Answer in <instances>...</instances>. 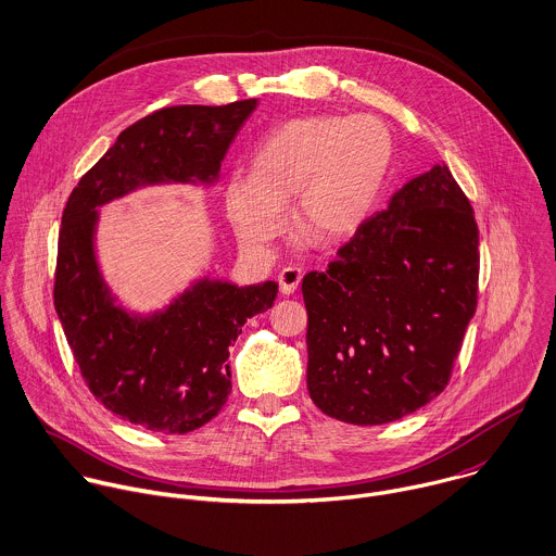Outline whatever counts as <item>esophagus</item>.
<instances>
[{"label": "esophagus", "mask_w": 556, "mask_h": 556, "mask_svg": "<svg viewBox=\"0 0 556 556\" xmlns=\"http://www.w3.org/2000/svg\"><path fill=\"white\" fill-rule=\"evenodd\" d=\"M300 282H302V269H300V267H285V269L278 274L280 291L287 293V295L293 293Z\"/></svg>", "instance_id": "1"}]
</instances>
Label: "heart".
Here are the masks:
<instances>
[{
    "mask_svg": "<svg viewBox=\"0 0 556 556\" xmlns=\"http://www.w3.org/2000/svg\"><path fill=\"white\" fill-rule=\"evenodd\" d=\"M393 163V135L371 115H306L276 126L254 150L250 176L226 185L239 241L267 250L295 222L319 239L350 237L374 211Z\"/></svg>",
    "mask_w": 556,
    "mask_h": 556,
    "instance_id": "obj_1",
    "label": "heart"
}]
</instances>
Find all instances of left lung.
<instances>
[{
	"instance_id": "left-lung-1",
	"label": "left lung",
	"mask_w": 556,
	"mask_h": 556,
	"mask_svg": "<svg viewBox=\"0 0 556 556\" xmlns=\"http://www.w3.org/2000/svg\"><path fill=\"white\" fill-rule=\"evenodd\" d=\"M478 224L445 165L406 182L302 280L308 393L345 424L395 421L450 382L478 304Z\"/></svg>"
}]
</instances>
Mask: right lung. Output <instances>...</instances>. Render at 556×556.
Returning <instances> with one entry per match:
<instances>
[{"label": "right lung", "mask_w": 556, "mask_h": 556, "mask_svg": "<svg viewBox=\"0 0 556 556\" xmlns=\"http://www.w3.org/2000/svg\"><path fill=\"white\" fill-rule=\"evenodd\" d=\"M256 100L167 106L126 128L80 178L63 211L54 306L89 391L130 424L185 434L208 424L232 389L228 345L271 308L278 285L202 280L167 311L115 306L93 254L98 206L161 180H211Z\"/></svg>", "instance_id": "obj_1"}]
</instances>
